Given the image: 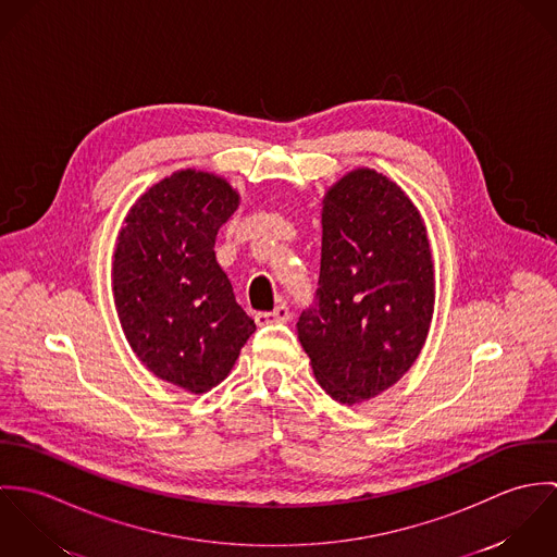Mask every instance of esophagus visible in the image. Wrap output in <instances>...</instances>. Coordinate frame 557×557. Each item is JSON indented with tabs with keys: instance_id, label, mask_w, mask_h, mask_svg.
I'll use <instances>...</instances> for the list:
<instances>
[{
	"instance_id": "obj_1",
	"label": "esophagus",
	"mask_w": 557,
	"mask_h": 557,
	"mask_svg": "<svg viewBox=\"0 0 557 557\" xmlns=\"http://www.w3.org/2000/svg\"><path fill=\"white\" fill-rule=\"evenodd\" d=\"M289 318H292V313L285 305H278L274 311H268V313H255V321L259 325H263V323H285V321H289Z\"/></svg>"
}]
</instances>
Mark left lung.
<instances>
[{"label": "left lung", "instance_id": "obj_1", "mask_svg": "<svg viewBox=\"0 0 557 557\" xmlns=\"http://www.w3.org/2000/svg\"><path fill=\"white\" fill-rule=\"evenodd\" d=\"M433 307L418 208L375 169L345 173L321 199L318 305L298 319L319 386L349 407L393 388L424 347Z\"/></svg>", "mask_w": 557, "mask_h": 557}]
</instances>
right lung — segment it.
Segmentation results:
<instances>
[{
  "label": "right lung",
  "mask_w": 557,
  "mask_h": 557,
  "mask_svg": "<svg viewBox=\"0 0 557 557\" xmlns=\"http://www.w3.org/2000/svg\"><path fill=\"white\" fill-rule=\"evenodd\" d=\"M238 206L225 177L180 169L133 203L115 239L111 289L124 336L152 375L190 395L219 386L255 332L214 252Z\"/></svg>",
  "instance_id": "add662e5"
}]
</instances>
